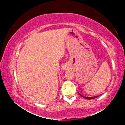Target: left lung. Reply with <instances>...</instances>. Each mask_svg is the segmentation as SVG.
I'll use <instances>...</instances> for the list:
<instances>
[{"label": "left lung", "instance_id": "obj_1", "mask_svg": "<svg viewBox=\"0 0 125 125\" xmlns=\"http://www.w3.org/2000/svg\"><path fill=\"white\" fill-rule=\"evenodd\" d=\"M79 95H81V96L83 97L84 98L86 99H94V98H96V97H98V96H94V97H85V96H82V94H80L79 93Z\"/></svg>", "mask_w": 125, "mask_h": 125}]
</instances>
